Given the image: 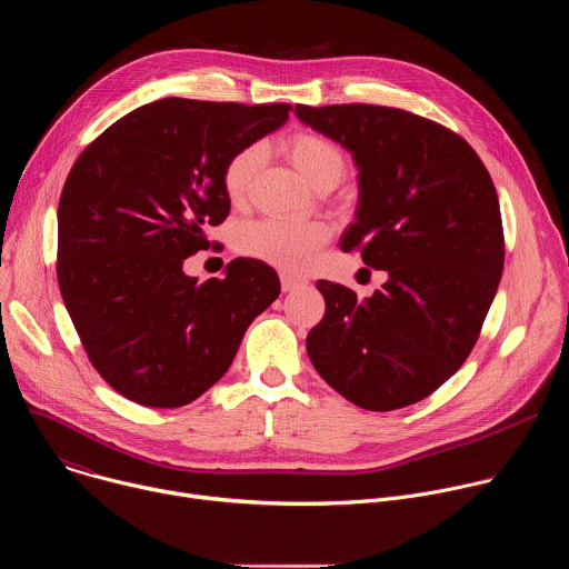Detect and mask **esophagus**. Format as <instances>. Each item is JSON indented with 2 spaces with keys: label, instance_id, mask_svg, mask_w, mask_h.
<instances>
[{
  "label": "esophagus",
  "instance_id": "obj_1",
  "mask_svg": "<svg viewBox=\"0 0 569 569\" xmlns=\"http://www.w3.org/2000/svg\"><path fill=\"white\" fill-rule=\"evenodd\" d=\"M303 283H306V279L295 277V274H288V272H281V290H283V292H292V290L301 288Z\"/></svg>",
  "mask_w": 569,
  "mask_h": 569
}]
</instances>
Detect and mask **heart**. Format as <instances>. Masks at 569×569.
<instances>
[{"label":"heart","mask_w":569,"mask_h":569,"mask_svg":"<svg viewBox=\"0 0 569 569\" xmlns=\"http://www.w3.org/2000/svg\"><path fill=\"white\" fill-rule=\"evenodd\" d=\"M283 148L292 164L303 178L317 187L327 180H342L347 159L342 148L319 132L299 130L292 132ZM261 161L259 146H246L236 150L222 167L220 184L229 202H240L250 191V182ZM331 238V227L323 220H292V218H259L242 222L236 229V250L246 257L259 259L274 268L299 272L306 270L317 250Z\"/></svg>","instance_id":"obj_1"}]
</instances>
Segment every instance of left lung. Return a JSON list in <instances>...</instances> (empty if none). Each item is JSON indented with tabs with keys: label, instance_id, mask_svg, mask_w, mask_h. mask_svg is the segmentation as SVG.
I'll return each mask as SVG.
<instances>
[{
	"label": "left lung",
	"instance_id": "left-lung-1",
	"mask_svg": "<svg viewBox=\"0 0 569 569\" xmlns=\"http://www.w3.org/2000/svg\"><path fill=\"white\" fill-rule=\"evenodd\" d=\"M295 110L353 152L360 207L340 248L389 277L365 301L317 281L327 310L306 338L310 362L362 410L408 408L466 362L498 292L505 229L496 184L466 139L408 110Z\"/></svg>",
	"mask_w": 569,
	"mask_h": 569
}]
</instances>
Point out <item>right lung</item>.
Returning <instances> with one entry per match:
<instances>
[{
  "label": "right lung",
  "mask_w": 569,
  "mask_h": 569,
  "mask_svg": "<svg viewBox=\"0 0 569 569\" xmlns=\"http://www.w3.org/2000/svg\"><path fill=\"white\" fill-rule=\"evenodd\" d=\"M290 103L161 99L78 154L58 204L56 274L92 367L146 408H182L229 369L252 319L279 297L277 272L233 259L222 279L182 263L213 242L229 200L220 176L279 128Z\"/></svg>",
  "instance_id": "add662e5"
}]
</instances>
